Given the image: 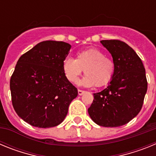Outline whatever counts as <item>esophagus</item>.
Returning a JSON list of instances; mask_svg holds the SVG:
<instances>
[{
  "label": "esophagus",
  "instance_id": "obj_1",
  "mask_svg": "<svg viewBox=\"0 0 156 156\" xmlns=\"http://www.w3.org/2000/svg\"><path fill=\"white\" fill-rule=\"evenodd\" d=\"M85 92H86V91H84V90H78V94H79V95H82V94H84Z\"/></svg>",
  "mask_w": 156,
  "mask_h": 156
}]
</instances>
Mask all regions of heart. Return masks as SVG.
<instances>
[{
    "label": "heart",
    "mask_w": 156,
    "mask_h": 156,
    "mask_svg": "<svg viewBox=\"0 0 156 156\" xmlns=\"http://www.w3.org/2000/svg\"><path fill=\"white\" fill-rule=\"evenodd\" d=\"M62 69L69 82L76 83L84 70L85 76L81 84L90 87L108 85L115 75V64L112 58L107 57L98 48H88L78 52L76 59L67 57L62 62Z\"/></svg>",
    "instance_id": "b5f03b06"
}]
</instances>
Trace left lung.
I'll return each instance as SVG.
<instances>
[{
    "mask_svg": "<svg viewBox=\"0 0 156 156\" xmlns=\"http://www.w3.org/2000/svg\"><path fill=\"white\" fill-rule=\"evenodd\" d=\"M115 62V75L108 87L94 94L88 113L92 120L105 127H117L140 112L147 92L145 69L136 52L119 40L101 41Z\"/></svg>",
    "mask_w": 156,
    "mask_h": 156,
    "instance_id": "1",
    "label": "left lung"
}]
</instances>
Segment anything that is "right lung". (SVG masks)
Masks as SVG:
<instances>
[{"label": "right lung", "instance_id": "1", "mask_svg": "<svg viewBox=\"0 0 156 156\" xmlns=\"http://www.w3.org/2000/svg\"><path fill=\"white\" fill-rule=\"evenodd\" d=\"M70 48L62 41H43L17 62L10 80L12 105L31 126L49 128L60 124L78 95L62 69Z\"/></svg>", "mask_w": 156, "mask_h": 156}]
</instances>
